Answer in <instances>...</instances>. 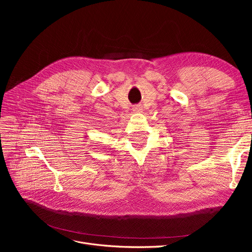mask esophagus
Returning <instances> with one entry per match:
<instances>
[{
    "label": "esophagus",
    "instance_id": "1",
    "mask_svg": "<svg viewBox=\"0 0 252 252\" xmlns=\"http://www.w3.org/2000/svg\"><path fill=\"white\" fill-rule=\"evenodd\" d=\"M133 110L136 111V112H139V111H141V107H140V106L137 105V106H135V107L133 108Z\"/></svg>",
    "mask_w": 252,
    "mask_h": 252
}]
</instances>
